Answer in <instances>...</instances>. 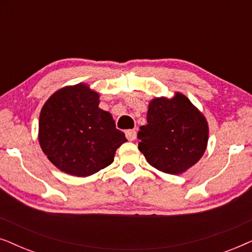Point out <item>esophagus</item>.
I'll use <instances>...</instances> for the list:
<instances>
[{
  "label": "esophagus",
  "instance_id": "esophagus-1",
  "mask_svg": "<svg viewBox=\"0 0 252 252\" xmlns=\"http://www.w3.org/2000/svg\"><path fill=\"white\" fill-rule=\"evenodd\" d=\"M125 134H126L127 140L134 141V140L136 139V130H135V129H128V130H126Z\"/></svg>",
  "mask_w": 252,
  "mask_h": 252
}]
</instances>
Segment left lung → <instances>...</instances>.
<instances>
[{
	"label": "left lung",
	"instance_id": "left-lung-1",
	"mask_svg": "<svg viewBox=\"0 0 252 252\" xmlns=\"http://www.w3.org/2000/svg\"><path fill=\"white\" fill-rule=\"evenodd\" d=\"M147 125L140 127L139 150L158 171L185 173L204 155L209 141L205 116L187 96L155 97L149 102Z\"/></svg>",
	"mask_w": 252,
	"mask_h": 252
}]
</instances>
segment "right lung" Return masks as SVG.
I'll use <instances>...</instances> for the list:
<instances>
[{"mask_svg":"<svg viewBox=\"0 0 252 252\" xmlns=\"http://www.w3.org/2000/svg\"><path fill=\"white\" fill-rule=\"evenodd\" d=\"M99 94L87 84L58 89L40 112L39 143L64 173L86 178L109 166L126 142L112 115L98 108Z\"/></svg>","mask_w":252,"mask_h":252,"instance_id":"obj_1","label":"right lung"}]
</instances>
